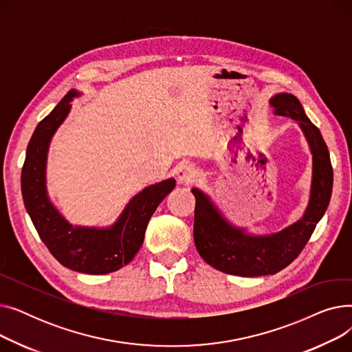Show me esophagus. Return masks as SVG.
I'll use <instances>...</instances> for the list:
<instances>
[{"label":"esophagus","instance_id":"1","mask_svg":"<svg viewBox=\"0 0 352 352\" xmlns=\"http://www.w3.org/2000/svg\"><path fill=\"white\" fill-rule=\"evenodd\" d=\"M177 177H178V181L182 184H191L197 179L198 173H197L194 165L181 164L177 168Z\"/></svg>","mask_w":352,"mask_h":352}]
</instances>
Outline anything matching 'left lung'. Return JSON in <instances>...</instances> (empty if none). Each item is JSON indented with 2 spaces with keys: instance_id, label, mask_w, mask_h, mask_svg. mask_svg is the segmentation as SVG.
I'll return each instance as SVG.
<instances>
[{
  "instance_id": "obj_1",
  "label": "left lung",
  "mask_w": 352,
  "mask_h": 352,
  "mask_svg": "<svg viewBox=\"0 0 352 352\" xmlns=\"http://www.w3.org/2000/svg\"><path fill=\"white\" fill-rule=\"evenodd\" d=\"M270 104L275 116L297 121L309 144L312 153L309 201L302 218L285 230L271 235H250L245 230L232 227L208 195L192 188L197 251L207 264L231 275L261 276L288 267L309 241L331 199L334 173L320 129L309 121L301 102L292 94H276Z\"/></svg>"
}]
</instances>
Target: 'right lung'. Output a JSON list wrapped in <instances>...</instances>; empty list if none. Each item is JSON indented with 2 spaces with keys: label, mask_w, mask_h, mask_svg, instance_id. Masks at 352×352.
Returning a JSON list of instances; mask_svg holds the SVG:
<instances>
[{
  "label": "right lung",
  "mask_w": 352,
  "mask_h": 352,
  "mask_svg": "<svg viewBox=\"0 0 352 352\" xmlns=\"http://www.w3.org/2000/svg\"><path fill=\"white\" fill-rule=\"evenodd\" d=\"M76 96V91H69L36 125L27 146L21 191L32 224L55 260L69 270L100 275L131 263L144 243L148 221L160 202L174 190L175 179L157 182L133 197L113 227H72L47 195L45 164L51 137L68 116L71 100Z\"/></svg>",
  "instance_id": "obj_1"
}]
</instances>
